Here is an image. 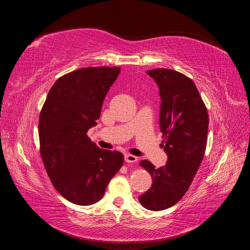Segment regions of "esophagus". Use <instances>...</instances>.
I'll return each instance as SVG.
<instances>
[{
  "mask_svg": "<svg viewBox=\"0 0 250 250\" xmlns=\"http://www.w3.org/2000/svg\"><path fill=\"white\" fill-rule=\"evenodd\" d=\"M125 162L126 163H131V164L135 163V162H138V157L132 155V154H126L125 155Z\"/></svg>",
  "mask_w": 250,
  "mask_h": 250,
  "instance_id": "1",
  "label": "esophagus"
}]
</instances>
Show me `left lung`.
I'll use <instances>...</instances> for the list:
<instances>
[{
    "label": "left lung",
    "instance_id": "left-lung-1",
    "mask_svg": "<svg viewBox=\"0 0 250 250\" xmlns=\"http://www.w3.org/2000/svg\"><path fill=\"white\" fill-rule=\"evenodd\" d=\"M160 88V127L167 164L156 169L149 161L140 165L152 176V186L139 200L150 210L177 203L190 188L207 147L208 115L192 79L169 69L147 71Z\"/></svg>",
    "mask_w": 250,
    "mask_h": 250
}]
</instances>
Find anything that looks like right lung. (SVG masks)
<instances>
[{"label":"right lung","instance_id":"1","mask_svg":"<svg viewBox=\"0 0 250 250\" xmlns=\"http://www.w3.org/2000/svg\"><path fill=\"white\" fill-rule=\"evenodd\" d=\"M120 67H83L58 78L40 115L41 155L52 185L74 204L102 199L110 179L122 167L123 154L101 149L86 132L97 125Z\"/></svg>","mask_w":250,"mask_h":250}]
</instances>
